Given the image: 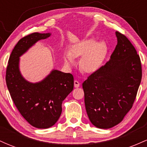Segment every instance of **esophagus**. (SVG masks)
<instances>
[{
  "mask_svg": "<svg viewBox=\"0 0 147 147\" xmlns=\"http://www.w3.org/2000/svg\"><path fill=\"white\" fill-rule=\"evenodd\" d=\"M74 86H75V88H78L79 87V86H80V83H79L78 81L75 80V82H74Z\"/></svg>",
  "mask_w": 147,
  "mask_h": 147,
  "instance_id": "obj_1",
  "label": "esophagus"
}]
</instances>
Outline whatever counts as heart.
Masks as SVG:
<instances>
[{"mask_svg": "<svg viewBox=\"0 0 147 147\" xmlns=\"http://www.w3.org/2000/svg\"><path fill=\"white\" fill-rule=\"evenodd\" d=\"M108 46L104 41L96 42L95 38H87L75 43L63 55L64 63L68 68L75 64L74 59L80 57L79 68L86 73H92L100 68L106 56Z\"/></svg>", "mask_w": 147, "mask_h": 147, "instance_id": "obj_1", "label": "heart"}]
</instances>
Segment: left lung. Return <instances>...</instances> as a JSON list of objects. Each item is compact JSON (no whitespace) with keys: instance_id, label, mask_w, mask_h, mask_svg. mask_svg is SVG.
<instances>
[{"instance_id":"1","label":"left lung","mask_w":147,"mask_h":147,"mask_svg":"<svg viewBox=\"0 0 147 147\" xmlns=\"http://www.w3.org/2000/svg\"><path fill=\"white\" fill-rule=\"evenodd\" d=\"M117 44L109 61L88 77L82 86L89 119L96 127L110 129L132 108L142 79L140 56L127 37L115 32Z\"/></svg>"}]
</instances>
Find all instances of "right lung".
I'll use <instances>...</instances> for the list:
<instances>
[{
    "label": "right lung",
    "instance_id": "right-lung-1",
    "mask_svg": "<svg viewBox=\"0 0 147 147\" xmlns=\"http://www.w3.org/2000/svg\"><path fill=\"white\" fill-rule=\"evenodd\" d=\"M50 33H32L20 39L10 55L6 70V84L11 99L21 115L38 129H48L61 114L62 102L74 86L73 76L53 70L41 82L31 83L19 70V57L30 47Z\"/></svg>",
    "mask_w": 147,
    "mask_h": 147
}]
</instances>
